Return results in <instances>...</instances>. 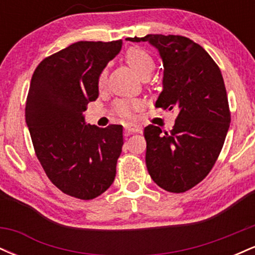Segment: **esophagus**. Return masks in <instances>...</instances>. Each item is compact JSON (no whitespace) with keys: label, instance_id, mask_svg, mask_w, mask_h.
Instances as JSON below:
<instances>
[{"label":"esophagus","instance_id":"esophagus-1","mask_svg":"<svg viewBox=\"0 0 255 255\" xmlns=\"http://www.w3.org/2000/svg\"><path fill=\"white\" fill-rule=\"evenodd\" d=\"M142 128L136 127V126H128L125 128V135H130L133 133H141Z\"/></svg>","mask_w":255,"mask_h":255}]
</instances>
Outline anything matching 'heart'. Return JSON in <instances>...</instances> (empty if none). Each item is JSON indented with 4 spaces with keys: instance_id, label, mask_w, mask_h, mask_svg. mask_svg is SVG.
<instances>
[{
    "instance_id": "obj_1",
    "label": "heart",
    "mask_w": 255,
    "mask_h": 255,
    "mask_svg": "<svg viewBox=\"0 0 255 255\" xmlns=\"http://www.w3.org/2000/svg\"><path fill=\"white\" fill-rule=\"evenodd\" d=\"M125 60L128 63V66L133 69L134 72L139 75L140 78L147 79L151 75V73L154 69L153 58L147 51L141 48H129L125 54ZM108 80V69L104 68L98 75V87L104 89ZM145 105L144 102L140 99L135 101H119L116 102L114 110L119 116L124 119H133L134 114L144 110Z\"/></svg>"
}]
</instances>
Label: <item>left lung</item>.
<instances>
[{
    "label": "left lung",
    "instance_id": "1",
    "mask_svg": "<svg viewBox=\"0 0 255 255\" xmlns=\"http://www.w3.org/2000/svg\"><path fill=\"white\" fill-rule=\"evenodd\" d=\"M148 42L164 66L163 91L156 108L177 110L170 131L145 127L146 166L160 188L183 193L209 175L223 147L230 110L217 63L197 43L183 36L147 34L127 38Z\"/></svg>",
    "mask_w": 255,
    "mask_h": 255
}]
</instances>
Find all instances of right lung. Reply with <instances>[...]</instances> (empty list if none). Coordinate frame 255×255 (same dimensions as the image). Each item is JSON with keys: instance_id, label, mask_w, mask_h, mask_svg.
Masks as SVG:
<instances>
[{"instance_id": "add662e5", "label": "right lung", "mask_w": 255, "mask_h": 255, "mask_svg": "<svg viewBox=\"0 0 255 255\" xmlns=\"http://www.w3.org/2000/svg\"><path fill=\"white\" fill-rule=\"evenodd\" d=\"M122 40L78 42L45 57L32 75L25 119L46 176L71 197L91 200L116 176L122 126L86 125L83 113L98 98V75Z\"/></svg>"}]
</instances>
